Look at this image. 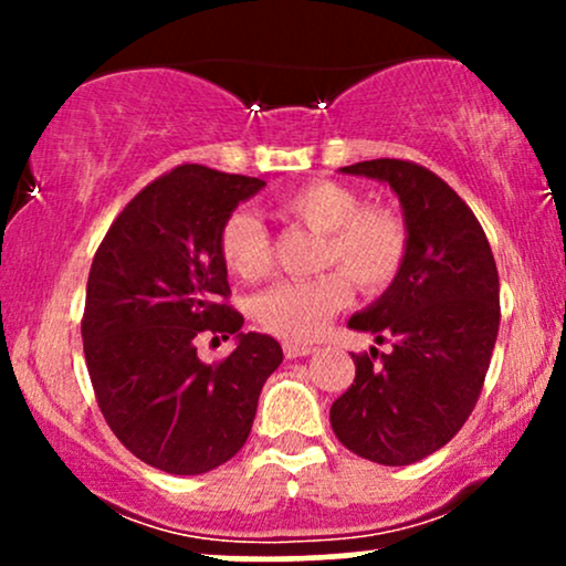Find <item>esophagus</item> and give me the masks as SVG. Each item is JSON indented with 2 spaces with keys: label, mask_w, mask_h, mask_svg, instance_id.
<instances>
[{
  "label": "esophagus",
  "mask_w": 566,
  "mask_h": 566,
  "mask_svg": "<svg viewBox=\"0 0 566 566\" xmlns=\"http://www.w3.org/2000/svg\"><path fill=\"white\" fill-rule=\"evenodd\" d=\"M314 354V346H297V343H284V356L287 359H297V356Z\"/></svg>",
  "instance_id": "1"
}]
</instances>
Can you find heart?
Masks as SVG:
<instances>
[{
    "mask_svg": "<svg viewBox=\"0 0 566 566\" xmlns=\"http://www.w3.org/2000/svg\"><path fill=\"white\" fill-rule=\"evenodd\" d=\"M276 216L319 233L316 269H336L308 282H282L252 301L250 314L258 327L284 343H311L327 329L350 301L348 277L365 295H378L391 287L407 261L405 218L386 205H365L354 186L308 180L276 199ZM218 252L229 274L247 284L271 274V237L250 212L237 210L223 220Z\"/></svg>",
    "mask_w": 566,
    "mask_h": 566,
    "instance_id": "b5f03b06",
    "label": "heart"
}]
</instances>
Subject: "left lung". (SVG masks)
<instances>
[{
	"label": "left lung",
	"mask_w": 566,
	"mask_h": 566,
	"mask_svg": "<svg viewBox=\"0 0 566 566\" xmlns=\"http://www.w3.org/2000/svg\"><path fill=\"white\" fill-rule=\"evenodd\" d=\"M399 193L407 261L378 303L348 327L388 354H356V378L329 423L343 447L380 465H409L444 447L476 407L500 327V282L486 233L437 172L407 159L343 167Z\"/></svg>",
	"instance_id": "8db88e82"
}]
</instances>
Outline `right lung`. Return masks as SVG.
Wrapping results in <instances>:
<instances>
[{
    "label": "right lung",
    "instance_id": "1",
    "mask_svg": "<svg viewBox=\"0 0 566 566\" xmlns=\"http://www.w3.org/2000/svg\"><path fill=\"white\" fill-rule=\"evenodd\" d=\"M261 178L180 165L159 175L116 216L90 265L82 343L103 418L135 458L197 476L244 447L258 396L282 365L269 335L239 333L218 233ZM199 334L240 346L205 366ZM213 339H217L213 338Z\"/></svg>",
    "mask_w": 566,
    "mask_h": 566
}]
</instances>
